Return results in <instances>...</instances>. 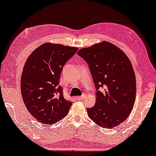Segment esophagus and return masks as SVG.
<instances>
[{"label": "esophagus", "mask_w": 156, "mask_h": 156, "mask_svg": "<svg viewBox=\"0 0 156 156\" xmlns=\"http://www.w3.org/2000/svg\"><path fill=\"white\" fill-rule=\"evenodd\" d=\"M86 97H87V95H86V94H83L81 96H79V97H77V100H79V101H81V100H83V99H85V98H86Z\"/></svg>", "instance_id": "1"}]
</instances>
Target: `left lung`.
<instances>
[{"mask_svg":"<svg viewBox=\"0 0 156 156\" xmlns=\"http://www.w3.org/2000/svg\"><path fill=\"white\" fill-rule=\"evenodd\" d=\"M89 67L96 89V102L87 108L98 126L112 128L123 122L134 107L136 87L134 69L124 53L114 44L102 41L77 53ZM103 87L104 90H101Z\"/></svg>","mask_w":156,"mask_h":156,"instance_id":"1","label":"left lung"}]
</instances>
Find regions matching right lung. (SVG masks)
I'll use <instances>...</instances> for the list:
<instances>
[{"label":"right lung","instance_id":"right-lung-1","mask_svg":"<svg viewBox=\"0 0 156 156\" xmlns=\"http://www.w3.org/2000/svg\"><path fill=\"white\" fill-rule=\"evenodd\" d=\"M77 48L44 44L29 56L21 77L22 99L28 112L43 124L62 120L73 104L63 97L59 78L63 66Z\"/></svg>","mask_w":156,"mask_h":156}]
</instances>
